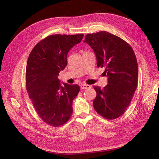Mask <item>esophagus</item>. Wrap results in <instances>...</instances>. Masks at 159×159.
<instances>
[{"mask_svg": "<svg viewBox=\"0 0 159 159\" xmlns=\"http://www.w3.org/2000/svg\"><path fill=\"white\" fill-rule=\"evenodd\" d=\"M91 86L89 85H88V84H81L80 85V89H89Z\"/></svg>", "mask_w": 159, "mask_h": 159, "instance_id": "1", "label": "esophagus"}]
</instances>
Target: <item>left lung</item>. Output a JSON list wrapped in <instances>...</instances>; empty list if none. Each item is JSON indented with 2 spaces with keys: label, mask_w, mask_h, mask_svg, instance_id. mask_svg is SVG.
Listing matches in <instances>:
<instances>
[{
  "label": "left lung",
  "mask_w": 159,
  "mask_h": 159,
  "mask_svg": "<svg viewBox=\"0 0 159 159\" xmlns=\"http://www.w3.org/2000/svg\"><path fill=\"white\" fill-rule=\"evenodd\" d=\"M84 43L94 50L97 67L105 68L108 84L103 89L94 86L97 97L93 107L105 119L114 120L129 106L138 82L135 53L125 41L106 31L88 34Z\"/></svg>",
  "instance_id": "obj_1"
}]
</instances>
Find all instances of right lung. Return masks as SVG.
Here are the masks:
<instances>
[{
  "mask_svg": "<svg viewBox=\"0 0 159 159\" xmlns=\"http://www.w3.org/2000/svg\"><path fill=\"white\" fill-rule=\"evenodd\" d=\"M83 36V34L47 36L36 45L29 56L26 89L37 114L50 126L64 125L72 114V102L80 87L66 83L61 86L57 77L67 65L68 52Z\"/></svg>",
  "mask_w": 159,
  "mask_h": 159,
  "instance_id": "right-lung-1",
  "label": "right lung"
}]
</instances>
